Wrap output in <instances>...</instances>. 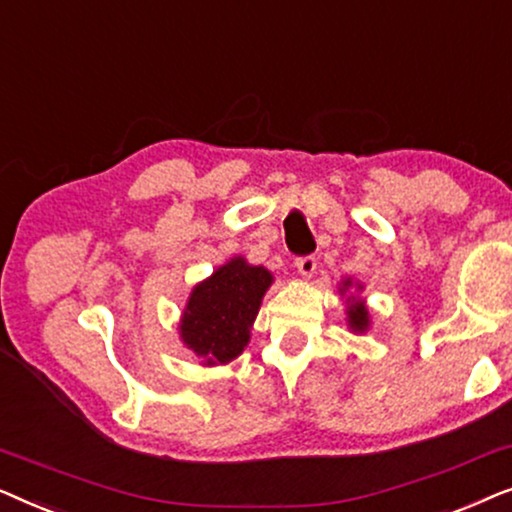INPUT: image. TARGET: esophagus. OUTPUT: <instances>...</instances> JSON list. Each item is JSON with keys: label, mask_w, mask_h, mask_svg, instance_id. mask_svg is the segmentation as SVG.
I'll use <instances>...</instances> for the list:
<instances>
[{"label": "esophagus", "mask_w": 512, "mask_h": 512, "mask_svg": "<svg viewBox=\"0 0 512 512\" xmlns=\"http://www.w3.org/2000/svg\"><path fill=\"white\" fill-rule=\"evenodd\" d=\"M296 270L300 277H312L314 270H317V258L314 256H303V258H296Z\"/></svg>", "instance_id": "obj_1"}]
</instances>
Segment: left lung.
I'll return each mask as SVG.
<instances>
[{
  "mask_svg": "<svg viewBox=\"0 0 512 512\" xmlns=\"http://www.w3.org/2000/svg\"><path fill=\"white\" fill-rule=\"evenodd\" d=\"M353 293L349 294L348 291ZM363 291V284L354 282L352 277H345L338 286V293L345 298V314H347V326L354 335H363L370 328V314L366 307V300H363L359 293Z\"/></svg>",
  "mask_w": 512,
  "mask_h": 512,
  "instance_id": "left-lung-1",
  "label": "left lung"
}]
</instances>
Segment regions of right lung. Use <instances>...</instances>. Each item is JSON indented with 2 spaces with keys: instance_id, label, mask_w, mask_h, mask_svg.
Wrapping results in <instances>:
<instances>
[{
  "instance_id": "obj_1",
  "label": "right lung",
  "mask_w": 512,
  "mask_h": 512,
  "mask_svg": "<svg viewBox=\"0 0 512 512\" xmlns=\"http://www.w3.org/2000/svg\"><path fill=\"white\" fill-rule=\"evenodd\" d=\"M272 282L268 268L233 256L193 286L179 319V338L202 366H226L244 352Z\"/></svg>"
}]
</instances>
